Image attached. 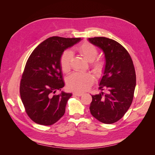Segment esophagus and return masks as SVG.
Wrapping results in <instances>:
<instances>
[{
    "label": "esophagus",
    "instance_id": "34e87169",
    "mask_svg": "<svg viewBox=\"0 0 155 155\" xmlns=\"http://www.w3.org/2000/svg\"><path fill=\"white\" fill-rule=\"evenodd\" d=\"M73 94L75 95V96H83L84 94L82 93V92H74L73 93Z\"/></svg>",
    "mask_w": 155,
    "mask_h": 155
}]
</instances>
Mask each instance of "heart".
<instances>
[{"label": "heart", "mask_w": 155, "mask_h": 155, "mask_svg": "<svg viewBox=\"0 0 155 155\" xmlns=\"http://www.w3.org/2000/svg\"><path fill=\"white\" fill-rule=\"evenodd\" d=\"M77 50L91 63V67L97 76L104 71L105 63L104 60L96 59L98 50L94 45L90 43H84L78 46ZM72 58L71 51L66 50L60 58L61 68L64 72H68L70 69V63ZM94 81V77L91 73L75 72L69 76L67 79L68 87L73 91H85L91 86Z\"/></svg>", "instance_id": "1"}]
</instances>
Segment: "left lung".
<instances>
[{
	"label": "left lung",
	"instance_id": "obj_1",
	"mask_svg": "<svg viewBox=\"0 0 155 155\" xmlns=\"http://www.w3.org/2000/svg\"><path fill=\"white\" fill-rule=\"evenodd\" d=\"M88 40L103 50L105 60L100 81L101 92L92 95L91 113L102 123L113 124L124 116L133 100L136 73L133 60L124 46L114 40L104 37Z\"/></svg>",
	"mask_w": 155,
	"mask_h": 155
}]
</instances>
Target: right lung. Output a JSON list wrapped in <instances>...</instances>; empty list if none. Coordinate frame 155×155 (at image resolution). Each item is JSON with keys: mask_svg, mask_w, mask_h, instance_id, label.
I'll return each instance as SVG.
<instances>
[{"mask_svg": "<svg viewBox=\"0 0 155 155\" xmlns=\"http://www.w3.org/2000/svg\"><path fill=\"white\" fill-rule=\"evenodd\" d=\"M81 38L51 37L39 44L28 59L20 83V94L27 114L36 124L51 125L61 118L72 93L64 86L60 65L63 51Z\"/></svg>", "mask_w": 155, "mask_h": 155, "instance_id": "add662e5", "label": "right lung"}]
</instances>
